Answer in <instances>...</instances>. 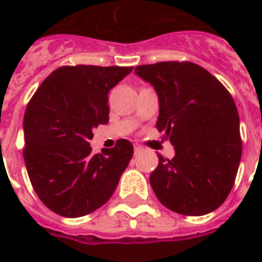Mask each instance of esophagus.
I'll list each match as a JSON object with an SVG mask.
<instances>
[{"instance_id":"esophagus-1","label":"esophagus","mask_w":262,"mask_h":262,"mask_svg":"<svg viewBox=\"0 0 262 262\" xmlns=\"http://www.w3.org/2000/svg\"><path fill=\"white\" fill-rule=\"evenodd\" d=\"M143 151V147L141 145H135V154H139V152Z\"/></svg>"}]
</instances>
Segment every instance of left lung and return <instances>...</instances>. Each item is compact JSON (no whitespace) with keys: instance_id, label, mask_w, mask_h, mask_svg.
Instances as JSON below:
<instances>
[{"instance_id":"obj_1","label":"left lung","mask_w":262,"mask_h":262,"mask_svg":"<svg viewBox=\"0 0 262 262\" xmlns=\"http://www.w3.org/2000/svg\"><path fill=\"white\" fill-rule=\"evenodd\" d=\"M135 73L159 98L156 127L175 156L151 172L149 182L164 207L186 216L215 211L235 182L242 155L239 115L234 99L208 71L193 62L140 65Z\"/></svg>"}]
</instances>
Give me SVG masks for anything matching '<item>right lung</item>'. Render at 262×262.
Returning a JSON list of instances; mask_svg holds the SVG:
<instances>
[{
  "instance_id": "right-lung-1",
  "label": "right lung",
  "mask_w": 262,
  "mask_h": 262,
  "mask_svg": "<svg viewBox=\"0 0 262 262\" xmlns=\"http://www.w3.org/2000/svg\"><path fill=\"white\" fill-rule=\"evenodd\" d=\"M132 67H61L47 77L26 108L23 151L34 190L49 209L80 217L108 201L133 156L118 140L92 155L95 127L108 122V91Z\"/></svg>"
}]
</instances>
